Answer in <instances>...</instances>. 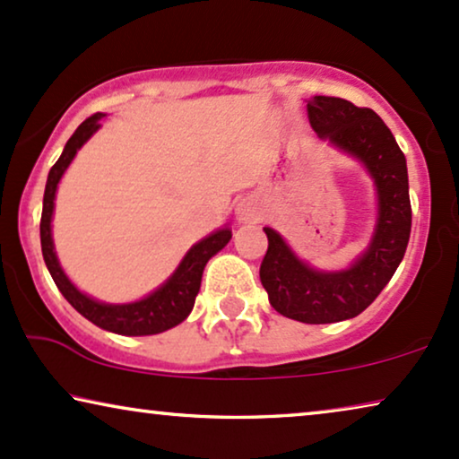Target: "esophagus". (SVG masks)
Listing matches in <instances>:
<instances>
[{"label":"esophagus","mask_w":459,"mask_h":459,"mask_svg":"<svg viewBox=\"0 0 459 459\" xmlns=\"http://www.w3.org/2000/svg\"><path fill=\"white\" fill-rule=\"evenodd\" d=\"M261 219V209L255 200H242L238 204V221L240 223H256Z\"/></svg>","instance_id":"34e87169"}]
</instances>
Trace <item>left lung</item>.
Wrapping results in <instances>:
<instances>
[{
	"label": "left lung",
	"mask_w": 459,
	"mask_h": 459,
	"mask_svg": "<svg viewBox=\"0 0 459 459\" xmlns=\"http://www.w3.org/2000/svg\"><path fill=\"white\" fill-rule=\"evenodd\" d=\"M307 112L322 140L366 165L378 194V223L366 253L342 272H317L292 253L278 231L263 228L269 244L259 275L269 303L284 317L334 324L368 309L397 272L411 231L410 184L405 154L372 108L316 96Z\"/></svg>",
	"instance_id": "left-lung-1"
}]
</instances>
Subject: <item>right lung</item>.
I'll return each mask as SVG.
<instances>
[{"label": "right lung", "mask_w": 459, "mask_h": 459, "mask_svg": "<svg viewBox=\"0 0 459 459\" xmlns=\"http://www.w3.org/2000/svg\"><path fill=\"white\" fill-rule=\"evenodd\" d=\"M102 112H96L90 118H85L79 125L77 131L71 135V140L66 142L65 150H62L60 159L56 160V165L49 169L46 194H43V211H41V253L43 261L49 269V275L58 286L68 303L77 309L85 319H90L91 324H96L98 328L115 332V334L123 336H148V334H160V332L171 330L175 325L184 322L190 316L194 300L200 290V280H203L204 265L209 263L212 255H217L225 244L231 240V230L223 228L217 230L215 234L206 236L204 240L187 250L184 261L179 263V267L175 269L171 278H169L160 288H156L152 294H148L146 299L135 300V303L127 305H106L100 300H93L73 286V281L66 278V273L62 272L58 256L54 250L52 240V212H54V198H56V187L62 175H65L66 167L71 165V160L77 154V150L102 127Z\"/></svg>", "instance_id": "1"}]
</instances>
